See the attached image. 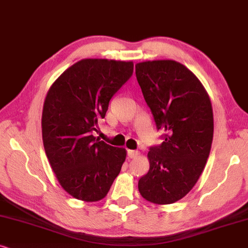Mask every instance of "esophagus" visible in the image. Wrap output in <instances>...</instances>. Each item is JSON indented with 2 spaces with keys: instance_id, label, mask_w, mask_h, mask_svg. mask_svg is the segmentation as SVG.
I'll list each match as a JSON object with an SVG mask.
<instances>
[{
  "instance_id": "34e87169",
  "label": "esophagus",
  "mask_w": 248,
  "mask_h": 248,
  "mask_svg": "<svg viewBox=\"0 0 248 248\" xmlns=\"http://www.w3.org/2000/svg\"><path fill=\"white\" fill-rule=\"evenodd\" d=\"M127 154H128V156H129L130 158H135V157L140 156V152L134 151V150H128Z\"/></svg>"
}]
</instances>
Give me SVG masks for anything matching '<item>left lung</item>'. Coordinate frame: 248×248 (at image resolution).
Masks as SVG:
<instances>
[{
    "label": "left lung",
    "mask_w": 248,
    "mask_h": 248,
    "mask_svg": "<svg viewBox=\"0 0 248 248\" xmlns=\"http://www.w3.org/2000/svg\"><path fill=\"white\" fill-rule=\"evenodd\" d=\"M136 77L163 141L152 146L150 170L138 181L148 202L172 204L195 186L210 155L213 111L199 78L173 60L136 64Z\"/></svg>",
    "instance_id": "8db88e82"
}]
</instances>
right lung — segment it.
<instances>
[{
	"instance_id": "obj_1",
	"label": "right lung",
	"mask_w": 248,
	"mask_h": 248,
	"mask_svg": "<svg viewBox=\"0 0 248 248\" xmlns=\"http://www.w3.org/2000/svg\"><path fill=\"white\" fill-rule=\"evenodd\" d=\"M133 71L131 61L84 59L49 87L42 114L43 144L58 181L75 199H104L126 160L124 148L93 134Z\"/></svg>"
}]
</instances>
